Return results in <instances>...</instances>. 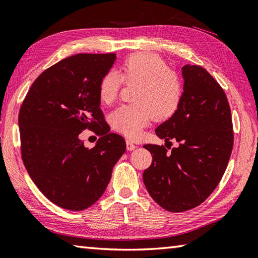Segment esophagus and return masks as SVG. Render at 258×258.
<instances>
[{
  "label": "esophagus",
  "instance_id": "1",
  "mask_svg": "<svg viewBox=\"0 0 258 258\" xmlns=\"http://www.w3.org/2000/svg\"><path fill=\"white\" fill-rule=\"evenodd\" d=\"M126 149H127V151H133L136 149V145L127 140L126 141Z\"/></svg>",
  "mask_w": 258,
  "mask_h": 258
}]
</instances>
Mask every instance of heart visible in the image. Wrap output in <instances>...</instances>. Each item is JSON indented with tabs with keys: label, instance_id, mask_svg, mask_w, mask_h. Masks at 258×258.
<instances>
[{
	"label": "heart",
	"instance_id": "b5f03b06",
	"mask_svg": "<svg viewBox=\"0 0 258 258\" xmlns=\"http://www.w3.org/2000/svg\"><path fill=\"white\" fill-rule=\"evenodd\" d=\"M123 80L136 84L134 104L120 106L110 116L113 128L128 139H138L149 123L165 120L176 113L182 99L183 88L178 75L168 68L159 55L150 52L134 53L120 66V74L106 73L98 85L100 102L114 103L122 88Z\"/></svg>",
	"mask_w": 258,
	"mask_h": 258
}]
</instances>
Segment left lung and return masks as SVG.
Instances as JSON below:
<instances>
[{
  "label": "left lung",
  "instance_id": "8db88e82",
  "mask_svg": "<svg viewBox=\"0 0 258 258\" xmlns=\"http://www.w3.org/2000/svg\"><path fill=\"white\" fill-rule=\"evenodd\" d=\"M183 95L176 113L155 130L178 148L146 144L152 164L143 181L156 204L182 213L203 204L218 185L234 145L230 107L220 85L200 66L182 67Z\"/></svg>",
  "mask_w": 258,
  "mask_h": 258
}]
</instances>
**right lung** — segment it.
I'll use <instances>...</instances> for the list:
<instances>
[{"label": "right lung", "mask_w": 258, "mask_h": 258, "mask_svg": "<svg viewBox=\"0 0 258 258\" xmlns=\"http://www.w3.org/2000/svg\"><path fill=\"white\" fill-rule=\"evenodd\" d=\"M115 59V53H79L61 60L34 80L20 108L25 169L39 190L63 209L94 205L126 150L122 136L109 133L98 96L100 79ZM86 128L101 135L93 149L79 139Z\"/></svg>", "instance_id": "1"}]
</instances>
